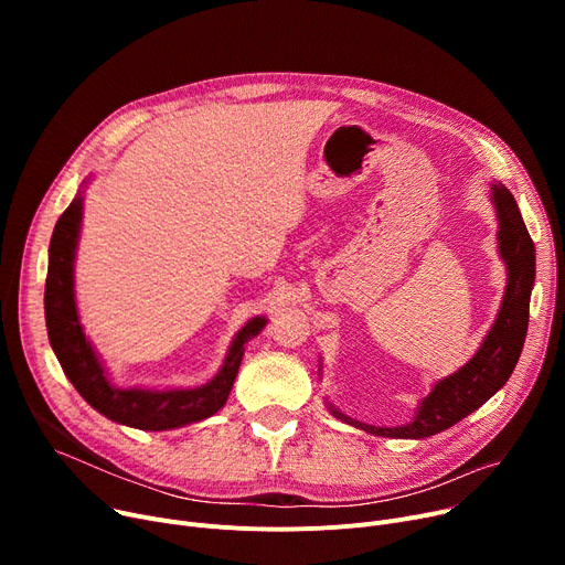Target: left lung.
Here are the masks:
<instances>
[{"instance_id": "obj_1", "label": "left lung", "mask_w": 565, "mask_h": 565, "mask_svg": "<svg viewBox=\"0 0 565 565\" xmlns=\"http://www.w3.org/2000/svg\"><path fill=\"white\" fill-rule=\"evenodd\" d=\"M492 201L499 220V254L507 260L509 286L499 316L479 352L460 371L435 384L433 392L424 398L417 417L407 426H366L332 409L334 417L380 437L422 439L462 422L467 414L479 409L507 384L520 360L529 328V300L533 279H536V249H533L513 194L503 185H492Z\"/></svg>"}]
</instances>
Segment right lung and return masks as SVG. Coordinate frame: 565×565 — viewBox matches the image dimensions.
Wrapping results in <instances>:
<instances>
[{
	"mask_svg": "<svg viewBox=\"0 0 565 565\" xmlns=\"http://www.w3.org/2000/svg\"><path fill=\"white\" fill-rule=\"evenodd\" d=\"M82 224V196H75L58 217L50 241V265L45 279V324L50 345L62 364L66 377L79 396L116 424L139 430H169L213 417L224 407L233 380L241 369L245 343L256 337L265 318L249 320L233 339L226 362L220 373L196 390H116L109 384L105 369L92 343L86 341L77 320L73 292V260Z\"/></svg>",
	"mask_w": 565,
	"mask_h": 565,
	"instance_id": "add662e5",
	"label": "right lung"
}]
</instances>
